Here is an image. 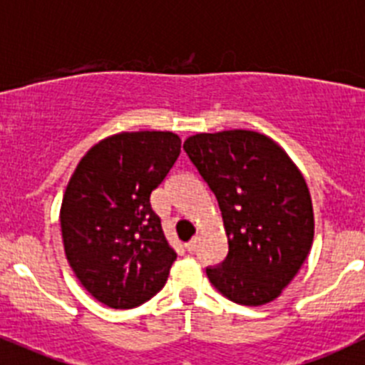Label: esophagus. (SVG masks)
Segmentation results:
<instances>
[{"label":"esophagus","mask_w":365,"mask_h":365,"mask_svg":"<svg viewBox=\"0 0 365 365\" xmlns=\"http://www.w3.org/2000/svg\"><path fill=\"white\" fill-rule=\"evenodd\" d=\"M196 247H197V239L189 240V242L185 244V250L189 251V253H194V251H196Z\"/></svg>","instance_id":"34e87169"}]
</instances>
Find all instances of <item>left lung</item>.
Listing matches in <instances>:
<instances>
[{
    "instance_id": "8db88e82",
    "label": "left lung",
    "mask_w": 365,
    "mask_h": 365,
    "mask_svg": "<svg viewBox=\"0 0 365 365\" xmlns=\"http://www.w3.org/2000/svg\"><path fill=\"white\" fill-rule=\"evenodd\" d=\"M183 150L217 197L228 237L226 260L207 269L210 284L239 305L277 299L314 242L302 171L284 148L253 130L196 133Z\"/></svg>"
}]
</instances>
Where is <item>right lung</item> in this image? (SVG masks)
Returning <instances> with one entry per match:
<instances>
[{"instance_id":"obj_1","label":"right lung","mask_w":365,"mask_h":365,"mask_svg":"<svg viewBox=\"0 0 365 365\" xmlns=\"http://www.w3.org/2000/svg\"><path fill=\"white\" fill-rule=\"evenodd\" d=\"M173 132H121L94 144L71 176L60 207L63 251L88 294L110 309L153 298L176 253L150 196L176 162Z\"/></svg>"}]
</instances>
